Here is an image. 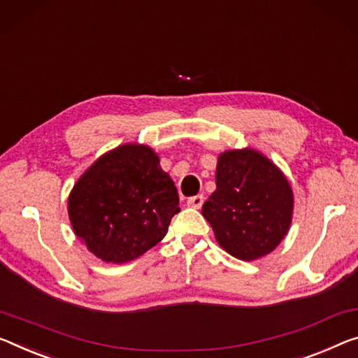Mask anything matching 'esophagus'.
<instances>
[{"label":"esophagus","instance_id":"1","mask_svg":"<svg viewBox=\"0 0 358 358\" xmlns=\"http://www.w3.org/2000/svg\"><path fill=\"white\" fill-rule=\"evenodd\" d=\"M203 205V195H195V196H190L189 200H187V206L190 208H195V210H200Z\"/></svg>","mask_w":358,"mask_h":358}]
</instances>
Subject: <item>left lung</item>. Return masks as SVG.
<instances>
[{"mask_svg":"<svg viewBox=\"0 0 358 358\" xmlns=\"http://www.w3.org/2000/svg\"><path fill=\"white\" fill-rule=\"evenodd\" d=\"M293 189L277 164L255 148H234L217 157L216 190L201 214L216 241L241 261L272 252L293 221Z\"/></svg>","mask_w":358,"mask_h":358,"instance_id":"obj_1","label":"left lung"}]
</instances>
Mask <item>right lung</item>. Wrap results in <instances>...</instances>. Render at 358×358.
I'll list each match as a JSON object with an SVG mask.
<instances>
[{
    "instance_id": "obj_1",
    "label": "right lung",
    "mask_w": 358,
    "mask_h": 358,
    "mask_svg": "<svg viewBox=\"0 0 358 358\" xmlns=\"http://www.w3.org/2000/svg\"><path fill=\"white\" fill-rule=\"evenodd\" d=\"M67 210L75 235L92 255L124 264L162 241L180 208L178 189L155 150L123 144L80 176Z\"/></svg>"
}]
</instances>
